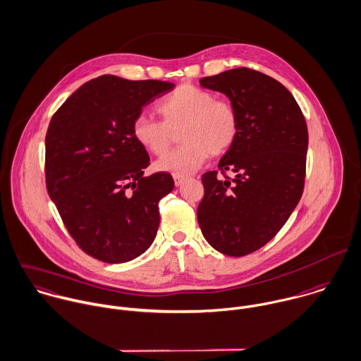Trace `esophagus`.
Segmentation results:
<instances>
[{
  "label": "esophagus",
  "instance_id": "obj_1",
  "mask_svg": "<svg viewBox=\"0 0 361 361\" xmlns=\"http://www.w3.org/2000/svg\"><path fill=\"white\" fill-rule=\"evenodd\" d=\"M184 181H185L184 177H181V176H174V184H176V187H180Z\"/></svg>",
  "mask_w": 361,
  "mask_h": 361
}]
</instances>
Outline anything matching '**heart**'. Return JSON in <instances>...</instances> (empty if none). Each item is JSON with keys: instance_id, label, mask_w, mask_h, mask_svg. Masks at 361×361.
<instances>
[{"instance_id": "heart-1", "label": "heart", "mask_w": 361, "mask_h": 361, "mask_svg": "<svg viewBox=\"0 0 361 361\" xmlns=\"http://www.w3.org/2000/svg\"><path fill=\"white\" fill-rule=\"evenodd\" d=\"M163 121L140 114L133 123L134 140L154 156H164L172 142L171 132L180 128L183 145L154 166L174 176L197 171L209 156H221L231 149L240 133L235 106L202 87L180 85L157 104Z\"/></svg>"}]
</instances>
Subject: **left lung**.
<instances>
[{"label": "left lung", "mask_w": 361, "mask_h": 361, "mask_svg": "<svg viewBox=\"0 0 361 361\" xmlns=\"http://www.w3.org/2000/svg\"><path fill=\"white\" fill-rule=\"evenodd\" d=\"M228 97L240 117L237 141L219 161L234 178L202 176L197 216L219 252L243 257L271 241L297 207L304 188L308 131L288 89L250 68H234L200 80Z\"/></svg>", "instance_id": "1"}]
</instances>
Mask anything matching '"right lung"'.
I'll use <instances>...</instances> for the list:
<instances>
[{
    "instance_id": "add662e5",
    "label": "right lung",
    "mask_w": 361,
    "mask_h": 361,
    "mask_svg": "<svg viewBox=\"0 0 361 361\" xmlns=\"http://www.w3.org/2000/svg\"><path fill=\"white\" fill-rule=\"evenodd\" d=\"M161 80L103 75L83 83L51 117L46 185L68 233L90 257L128 262L150 247L169 173L145 177L149 154L133 137L142 107L173 90Z\"/></svg>"
}]
</instances>
